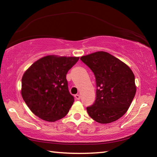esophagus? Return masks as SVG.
Wrapping results in <instances>:
<instances>
[{
  "label": "esophagus",
  "mask_w": 157,
  "mask_h": 157,
  "mask_svg": "<svg viewBox=\"0 0 157 157\" xmlns=\"http://www.w3.org/2000/svg\"><path fill=\"white\" fill-rule=\"evenodd\" d=\"M75 100H79V99H80V95H79V94H76V95H75Z\"/></svg>",
  "instance_id": "34e87169"
}]
</instances>
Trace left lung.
Here are the masks:
<instances>
[{"label": "left lung", "instance_id": "1", "mask_svg": "<svg viewBox=\"0 0 157 157\" xmlns=\"http://www.w3.org/2000/svg\"><path fill=\"white\" fill-rule=\"evenodd\" d=\"M94 73L96 98L86 107L89 116L99 123H110L121 118L135 96V77L128 66L104 51L81 57Z\"/></svg>", "mask_w": 157, "mask_h": 157}]
</instances>
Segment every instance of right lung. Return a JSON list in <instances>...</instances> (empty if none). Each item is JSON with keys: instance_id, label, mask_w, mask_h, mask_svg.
<instances>
[{"instance_id": "add662e5", "label": "right lung", "mask_w": 157, "mask_h": 157, "mask_svg": "<svg viewBox=\"0 0 157 157\" xmlns=\"http://www.w3.org/2000/svg\"><path fill=\"white\" fill-rule=\"evenodd\" d=\"M78 60V57L48 55L24 73L21 95L34 115L55 122L68 113L74 98L68 91L66 74Z\"/></svg>"}]
</instances>
